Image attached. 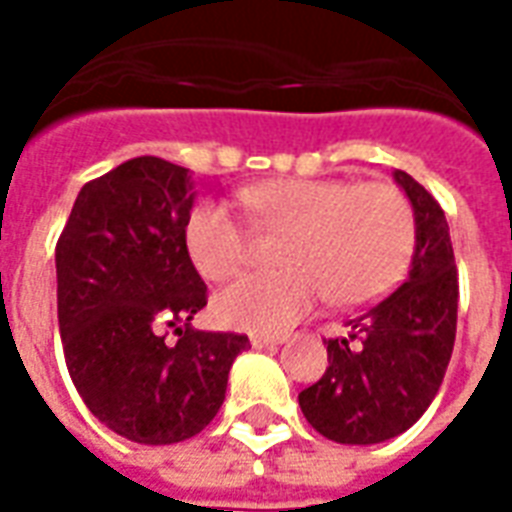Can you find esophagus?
Returning a JSON list of instances; mask_svg holds the SVG:
<instances>
[{
	"instance_id": "esophagus-1",
	"label": "esophagus",
	"mask_w": 512,
	"mask_h": 512,
	"mask_svg": "<svg viewBox=\"0 0 512 512\" xmlns=\"http://www.w3.org/2000/svg\"><path fill=\"white\" fill-rule=\"evenodd\" d=\"M288 340V334H277V337H271V334H252V345L255 348H271V345H282Z\"/></svg>"
}]
</instances>
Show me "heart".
Instances as JSON below:
<instances>
[{
  "instance_id": "obj_1",
  "label": "heart",
  "mask_w": 512,
  "mask_h": 512,
  "mask_svg": "<svg viewBox=\"0 0 512 512\" xmlns=\"http://www.w3.org/2000/svg\"><path fill=\"white\" fill-rule=\"evenodd\" d=\"M263 230L282 235V271L249 274L216 299L227 326L282 332L329 296L334 307L376 299L395 282L414 246V211L392 183L340 178L266 180L241 191ZM186 252L202 277L224 282L244 268L249 238L230 208L202 202L186 222Z\"/></svg>"
}]
</instances>
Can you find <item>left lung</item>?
<instances>
[{
    "label": "left lung",
    "mask_w": 512,
    "mask_h": 512,
    "mask_svg": "<svg viewBox=\"0 0 512 512\" xmlns=\"http://www.w3.org/2000/svg\"><path fill=\"white\" fill-rule=\"evenodd\" d=\"M395 180L414 208L408 279L329 337V367L299 395L312 428L337 444H378L408 430L439 392L458 323V268L441 205L403 169Z\"/></svg>",
    "instance_id": "left-lung-1"
}]
</instances>
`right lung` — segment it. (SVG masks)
<instances>
[{"mask_svg":"<svg viewBox=\"0 0 512 512\" xmlns=\"http://www.w3.org/2000/svg\"><path fill=\"white\" fill-rule=\"evenodd\" d=\"M189 169L139 156L84 183L57 241L62 354L84 406L136 444L197 436L224 403L235 332L189 321L208 288L186 252ZM175 328L178 341H169Z\"/></svg>","mask_w":512,"mask_h":512,"instance_id":"right-lung-1","label":"right lung"}]
</instances>
